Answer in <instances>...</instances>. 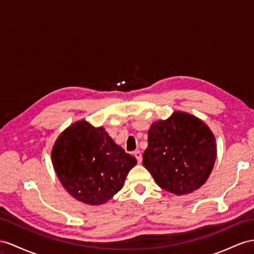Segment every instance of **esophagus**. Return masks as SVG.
Wrapping results in <instances>:
<instances>
[{"label":"esophagus","instance_id":"34e87169","mask_svg":"<svg viewBox=\"0 0 254 254\" xmlns=\"http://www.w3.org/2000/svg\"><path fill=\"white\" fill-rule=\"evenodd\" d=\"M134 155H135V158H136V160H137L138 163H141V160H142L141 152H140L139 150H136V151L134 152Z\"/></svg>","mask_w":254,"mask_h":254}]
</instances>
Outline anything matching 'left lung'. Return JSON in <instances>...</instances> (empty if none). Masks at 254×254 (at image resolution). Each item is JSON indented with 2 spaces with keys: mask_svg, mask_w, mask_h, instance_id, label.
Returning a JSON list of instances; mask_svg holds the SVG:
<instances>
[{
  "mask_svg": "<svg viewBox=\"0 0 254 254\" xmlns=\"http://www.w3.org/2000/svg\"><path fill=\"white\" fill-rule=\"evenodd\" d=\"M216 157L209 127L196 117L176 112L151 126L142 164L162 189L181 195L206 183Z\"/></svg>",
  "mask_w": 254,
  "mask_h": 254,
  "instance_id": "1",
  "label": "left lung"
}]
</instances>
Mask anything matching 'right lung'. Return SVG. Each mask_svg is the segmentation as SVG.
Returning a JSON list of instances; mask_svg holds the SVG:
<instances>
[{"instance_id": "right-lung-1", "label": "right lung", "mask_w": 254, "mask_h": 254, "mask_svg": "<svg viewBox=\"0 0 254 254\" xmlns=\"http://www.w3.org/2000/svg\"><path fill=\"white\" fill-rule=\"evenodd\" d=\"M61 184L76 199L100 205L122 189L127 173L137 161L115 144L103 127L87 121L67 127L51 152Z\"/></svg>"}]
</instances>
